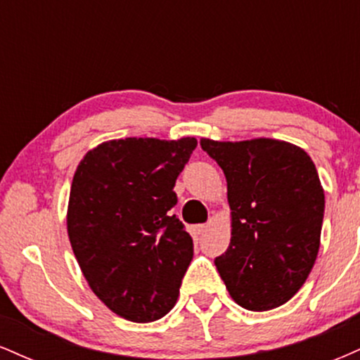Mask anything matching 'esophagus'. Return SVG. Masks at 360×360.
<instances>
[{
	"label": "esophagus",
	"mask_w": 360,
	"mask_h": 360,
	"mask_svg": "<svg viewBox=\"0 0 360 360\" xmlns=\"http://www.w3.org/2000/svg\"><path fill=\"white\" fill-rule=\"evenodd\" d=\"M206 229H208V225H196L194 226V232H196L198 235H201L203 232H206Z\"/></svg>",
	"instance_id": "1"
}]
</instances>
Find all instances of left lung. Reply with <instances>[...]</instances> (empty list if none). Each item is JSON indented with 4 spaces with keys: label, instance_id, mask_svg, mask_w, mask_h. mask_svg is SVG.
Returning a JSON list of instances; mask_svg holds the SVG:
<instances>
[{
    "label": "left lung",
    "instance_id": "obj_1",
    "mask_svg": "<svg viewBox=\"0 0 360 360\" xmlns=\"http://www.w3.org/2000/svg\"><path fill=\"white\" fill-rule=\"evenodd\" d=\"M200 143L226 177L232 210V240L214 266L242 308H278L303 286L320 249L325 194L315 164L283 140Z\"/></svg>",
    "mask_w": 360,
    "mask_h": 360
}]
</instances>
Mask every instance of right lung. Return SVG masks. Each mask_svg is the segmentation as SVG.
Returning <instances> with one entry per match:
<instances>
[{"label":"right lung","mask_w":360,"mask_h":360,"mask_svg":"<svg viewBox=\"0 0 360 360\" xmlns=\"http://www.w3.org/2000/svg\"><path fill=\"white\" fill-rule=\"evenodd\" d=\"M196 146L194 137L110 140L76 169L69 240L94 295L125 320H159L179 296L193 238L171 208Z\"/></svg>","instance_id":"obj_1"}]
</instances>
